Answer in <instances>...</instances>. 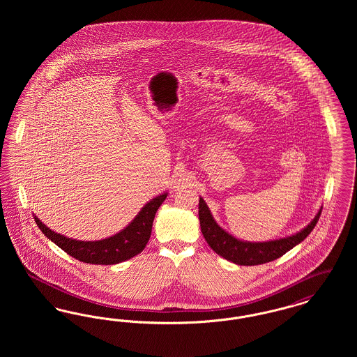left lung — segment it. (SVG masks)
Listing matches in <instances>:
<instances>
[{
    "instance_id": "8db88e82",
    "label": "left lung",
    "mask_w": 357,
    "mask_h": 357,
    "mask_svg": "<svg viewBox=\"0 0 357 357\" xmlns=\"http://www.w3.org/2000/svg\"><path fill=\"white\" fill-rule=\"evenodd\" d=\"M198 214H199V222H201V231L204 234V239L217 255L237 265L253 266V265H261V264L274 261L281 255H285L290 249H293L300 242H303L310 234V231L314 229L316 223L319 221L321 214V207L314 215V218L303 230L288 237L264 241V242L242 241L239 238L234 237L233 234L227 233L214 220L208 206L204 202L202 197L199 198Z\"/></svg>"
}]
</instances>
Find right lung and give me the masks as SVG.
Here are the masks:
<instances>
[{
  "mask_svg": "<svg viewBox=\"0 0 357 357\" xmlns=\"http://www.w3.org/2000/svg\"><path fill=\"white\" fill-rule=\"evenodd\" d=\"M167 195L169 192L166 191L155 197L142 207L135 218L124 229H121L119 233L99 241H79L66 237L51 230L36 215H33V218L43 234L54 242L67 255L85 264L115 265L143 252L151 236L155 214Z\"/></svg>",
  "mask_w": 357,
  "mask_h": 357,
  "instance_id": "add662e5",
  "label": "right lung"
}]
</instances>
